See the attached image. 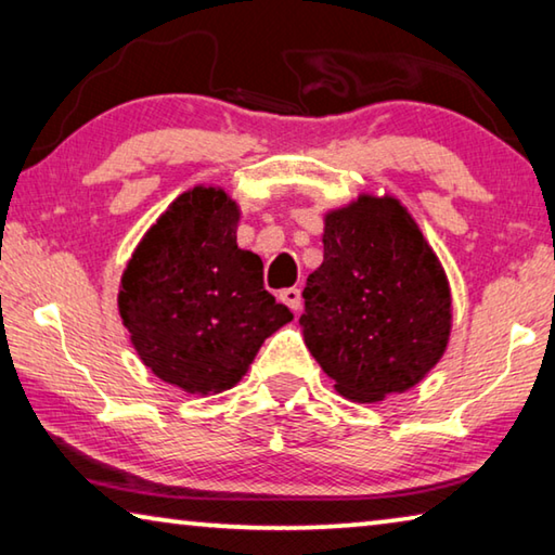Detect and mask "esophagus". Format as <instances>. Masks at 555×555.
I'll list each match as a JSON object with an SVG mask.
<instances>
[{
	"label": "esophagus",
	"mask_w": 555,
	"mask_h": 555,
	"mask_svg": "<svg viewBox=\"0 0 555 555\" xmlns=\"http://www.w3.org/2000/svg\"><path fill=\"white\" fill-rule=\"evenodd\" d=\"M279 298L284 300V304L291 308V311L298 313L300 311V304H304V298H300V291L298 288H284L279 294Z\"/></svg>",
	"instance_id": "esophagus-1"
}]
</instances>
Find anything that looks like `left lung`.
<instances>
[{
  "mask_svg": "<svg viewBox=\"0 0 555 555\" xmlns=\"http://www.w3.org/2000/svg\"><path fill=\"white\" fill-rule=\"evenodd\" d=\"M306 347L352 401H384L426 377L453 323L436 251L391 195L325 215L323 264L306 281Z\"/></svg>",
  "mask_w": 555,
  "mask_h": 555,
  "instance_id": "8db88e82",
  "label": "left lung"
}]
</instances>
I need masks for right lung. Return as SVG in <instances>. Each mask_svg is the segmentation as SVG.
I'll return each instance as SVG.
<instances>
[{
	"label": "right lung",
	"mask_w": 555,
	"mask_h": 555,
	"mask_svg": "<svg viewBox=\"0 0 555 555\" xmlns=\"http://www.w3.org/2000/svg\"><path fill=\"white\" fill-rule=\"evenodd\" d=\"M240 208L222 188L178 195L137 244L119 315L149 370L188 393L232 389L261 343L294 313L264 288V264L237 247Z\"/></svg>",
	"instance_id": "right-lung-1"
}]
</instances>
